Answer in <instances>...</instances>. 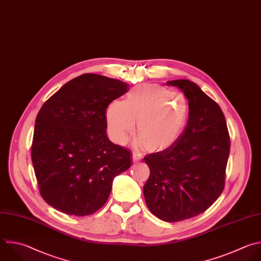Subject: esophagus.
<instances>
[{"label":"esophagus","mask_w":261,"mask_h":261,"mask_svg":"<svg viewBox=\"0 0 261 261\" xmlns=\"http://www.w3.org/2000/svg\"><path fill=\"white\" fill-rule=\"evenodd\" d=\"M132 158H133V162L134 163H137V162H140L141 159H142V154L140 152H137V151H134L133 154H132Z\"/></svg>","instance_id":"1"}]
</instances>
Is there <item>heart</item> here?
I'll return each instance as SVG.
<instances>
[{
	"instance_id": "heart-1",
	"label": "heart",
	"mask_w": 261,
	"mask_h": 261,
	"mask_svg": "<svg viewBox=\"0 0 261 261\" xmlns=\"http://www.w3.org/2000/svg\"><path fill=\"white\" fill-rule=\"evenodd\" d=\"M190 102L187 96L166 87L151 84L136 87L125 101H113L107 109V123L111 136L125 142L135 126L139 142L150 151L163 150L175 143L189 119Z\"/></svg>"
}]
</instances>
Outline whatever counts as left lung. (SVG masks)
<instances>
[{"mask_svg": "<svg viewBox=\"0 0 261 261\" xmlns=\"http://www.w3.org/2000/svg\"><path fill=\"white\" fill-rule=\"evenodd\" d=\"M187 96L190 114L175 143L146 154L149 177L143 195L149 211L167 222L205 212L221 195L230 139L220 107L189 80L167 82Z\"/></svg>", "mask_w": 261, "mask_h": 261, "instance_id": "8db88e82", "label": "left lung"}]
</instances>
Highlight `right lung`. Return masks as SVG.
<instances>
[{"mask_svg": "<svg viewBox=\"0 0 261 261\" xmlns=\"http://www.w3.org/2000/svg\"><path fill=\"white\" fill-rule=\"evenodd\" d=\"M128 90L122 81L84 73L42 106L32 161L48 205L68 215L86 216L106 204L114 178L132 165V152L107 135L106 110Z\"/></svg>", "mask_w": 261, "mask_h": 261, "instance_id": "add662e5", "label": "right lung"}]
</instances>
